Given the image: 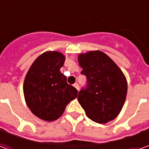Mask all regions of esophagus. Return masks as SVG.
Returning <instances> with one entry per match:
<instances>
[{
	"mask_svg": "<svg viewBox=\"0 0 149 149\" xmlns=\"http://www.w3.org/2000/svg\"><path fill=\"white\" fill-rule=\"evenodd\" d=\"M74 87L76 88V89H78V90H79V84H78L77 83L74 84Z\"/></svg>",
	"mask_w": 149,
	"mask_h": 149,
	"instance_id": "esophagus-1",
	"label": "esophagus"
}]
</instances>
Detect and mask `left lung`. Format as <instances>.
I'll list each match as a JSON object with an SVG mask.
<instances>
[{"mask_svg":"<svg viewBox=\"0 0 149 149\" xmlns=\"http://www.w3.org/2000/svg\"><path fill=\"white\" fill-rule=\"evenodd\" d=\"M86 84L79 92L78 101L86 115L99 123L117 117L127 95V81L123 72L104 53L96 50L79 56Z\"/></svg>","mask_w":149,"mask_h":149,"instance_id":"obj_1","label":"left lung"}]
</instances>
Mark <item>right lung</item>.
Instances as JSON below:
<instances>
[{
    "mask_svg": "<svg viewBox=\"0 0 149 149\" xmlns=\"http://www.w3.org/2000/svg\"><path fill=\"white\" fill-rule=\"evenodd\" d=\"M65 56L56 51L40 55L31 66L24 82V95L31 111L45 121L60 118L78 90L67 83L60 68Z\"/></svg>",
    "mask_w": 149,
    "mask_h": 149,
    "instance_id": "obj_1",
    "label": "right lung"
}]
</instances>
